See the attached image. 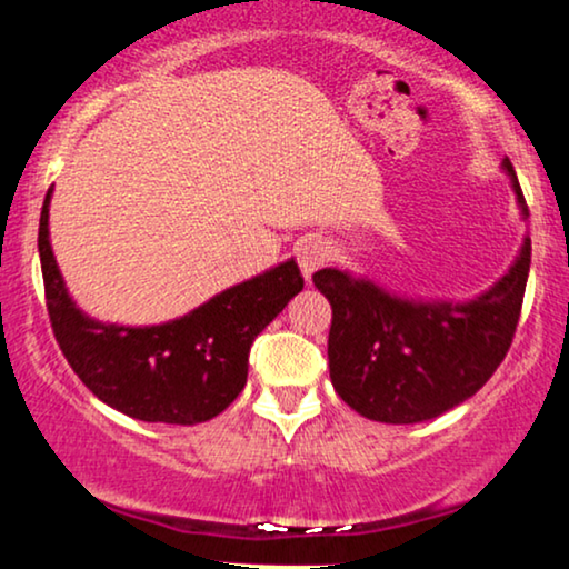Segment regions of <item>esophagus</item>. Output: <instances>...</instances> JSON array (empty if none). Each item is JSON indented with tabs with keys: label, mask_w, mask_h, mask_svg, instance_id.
<instances>
[{
	"label": "esophagus",
	"mask_w": 569,
	"mask_h": 569,
	"mask_svg": "<svg viewBox=\"0 0 569 569\" xmlns=\"http://www.w3.org/2000/svg\"><path fill=\"white\" fill-rule=\"evenodd\" d=\"M297 260H299L301 276H305L307 283H312V276L322 268L325 260H328V247H325L320 239L301 241L297 249Z\"/></svg>",
	"instance_id": "esophagus-1"
}]
</instances>
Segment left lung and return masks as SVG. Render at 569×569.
<instances>
[{
  "label": "left lung",
  "mask_w": 569,
  "mask_h": 569,
  "mask_svg": "<svg viewBox=\"0 0 569 569\" xmlns=\"http://www.w3.org/2000/svg\"><path fill=\"white\" fill-rule=\"evenodd\" d=\"M522 218L526 197L510 158L502 161ZM531 270V237L502 278L479 297L421 299L369 276L325 268L315 286L332 307L328 361L332 388L356 413L419 423L476 396L505 359Z\"/></svg>",
  "instance_id": "left-lung-1"
}]
</instances>
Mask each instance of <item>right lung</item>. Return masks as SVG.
Masks as SVG:
<instances>
[{"mask_svg":"<svg viewBox=\"0 0 569 569\" xmlns=\"http://www.w3.org/2000/svg\"><path fill=\"white\" fill-rule=\"evenodd\" d=\"M47 192L38 223L43 289L57 343L106 406L150 423L210 421L244 390L254 338L305 289L297 260L231 286L161 325L101 322L70 297L49 239Z\"/></svg>","mask_w":569,"mask_h":569,"instance_id":"add662e5","label":"right lung"}]
</instances>
